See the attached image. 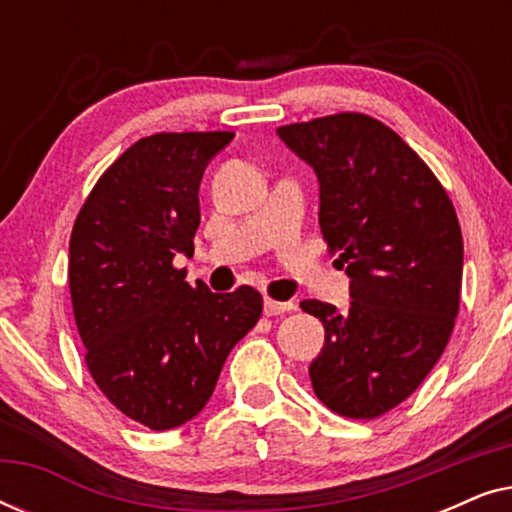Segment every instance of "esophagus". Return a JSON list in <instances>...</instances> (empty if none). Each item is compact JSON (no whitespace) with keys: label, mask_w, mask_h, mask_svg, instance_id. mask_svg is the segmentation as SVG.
<instances>
[{"label":"esophagus","mask_w":512,"mask_h":512,"mask_svg":"<svg viewBox=\"0 0 512 512\" xmlns=\"http://www.w3.org/2000/svg\"><path fill=\"white\" fill-rule=\"evenodd\" d=\"M291 310H296V305L282 303V300H275V298H265V303H263V312L268 314V317H275V314H284Z\"/></svg>","instance_id":"1"}]
</instances>
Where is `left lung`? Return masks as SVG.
Returning <instances> with one entry per match:
<instances>
[{
    "label": "left lung",
    "instance_id": "8db88e82",
    "mask_svg": "<svg viewBox=\"0 0 512 512\" xmlns=\"http://www.w3.org/2000/svg\"><path fill=\"white\" fill-rule=\"evenodd\" d=\"M319 177V226L352 279V303L300 307L326 328L310 366L328 410L375 419L415 391L459 314L464 240L450 195L389 125L368 114L277 128Z\"/></svg>",
    "mask_w": 512,
    "mask_h": 512
}]
</instances>
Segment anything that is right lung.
<instances>
[{
  "mask_svg": "<svg viewBox=\"0 0 512 512\" xmlns=\"http://www.w3.org/2000/svg\"><path fill=\"white\" fill-rule=\"evenodd\" d=\"M235 135L156 132L111 163L69 237V293L86 366L125 417L167 431L205 408L230 349L263 312L251 286H191L174 256L193 254L200 181Z\"/></svg>",
  "mask_w": 512,
  "mask_h": 512,
  "instance_id": "add662e5",
  "label": "right lung"
}]
</instances>
